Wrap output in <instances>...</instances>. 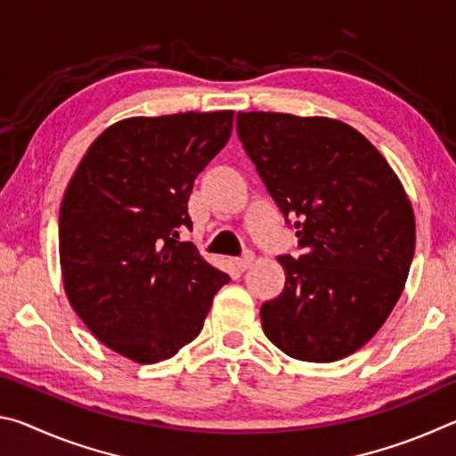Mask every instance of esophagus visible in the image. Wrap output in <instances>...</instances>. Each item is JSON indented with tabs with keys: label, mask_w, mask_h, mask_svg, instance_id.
Masks as SVG:
<instances>
[{
	"label": "esophagus",
	"mask_w": 456,
	"mask_h": 456,
	"mask_svg": "<svg viewBox=\"0 0 456 456\" xmlns=\"http://www.w3.org/2000/svg\"><path fill=\"white\" fill-rule=\"evenodd\" d=\"M253 261H256V257H253V253H245L243 257H237L235 259V265H237V269H241V272H245V269H249L253 265Z\"/></svg>",
	"instance_id": "obj_1"
}]
</instances>
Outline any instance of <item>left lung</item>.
Listing matches in <instances>:
<instances>
[{
  "label": "left lung",
  "mask_w": 456,
  "mask_h": 456,
  "mask_svg": "<svg viewBox=\"0 0 456 456\" xmlns=\"http://www.w3.org/2000/svg\"><path fill=\"white\" fill-rule=\"evenodd\" d=\"M237 134L302 256H281L285 288L261 305L288 356L336 362L360 350L396 305L416 227L403 183L358 130L323 117L239 112Z\"/></svg>",
  "instance_id": "8db88e82"
}]
</instances>
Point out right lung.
<instances>
[{
  "label": "right lung",
  "instance_id": "right-lung-1",
  "mask_svg": "<svg viewBox=\"0 0 456 456\" xmlns=\"http://www.w3.org/2000/svg\"><path fill=\"white\" fill-rule=\"evenodd\" d=\"M231 130L233 110L120 120L90 144L64 192L66 296L100 342L138 364L192 342L229 281L179 235L192 227V183Z\"/></svg>",
  "mask_w": 456,
  "mask_h": 456
}]
</instances>
